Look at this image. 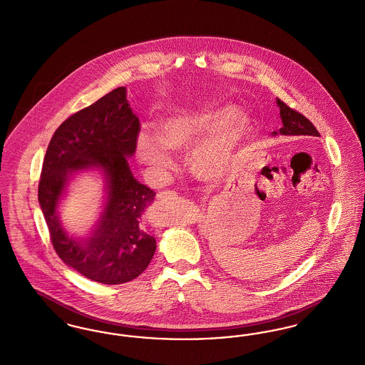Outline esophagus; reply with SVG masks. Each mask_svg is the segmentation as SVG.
<instances>
[{
	"label": "esophagus",
	"mask_w": 365,
	"mask_h": 365,
	"mask_svg": "<svg viewBox=\"0 0 365 365\" xmlns=\"http://www.w3.org/2000/svg\"><path fill=\"white\" fill-rule=\"evenodd\" d=\"M174 195H176L174 191H160V192L157 194V200H158V201H165V200H168V198H173Z\"/></svg>",
	"instance_id": "obj_1"
}]
</instances>
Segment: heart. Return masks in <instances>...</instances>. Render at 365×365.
Here are the masks:
<instances>
[{"mask_svg":"<svg viewBox=\"0 0 365 365\" xmlns=\"http://www.w3.org/2000/svg\"><path fill=\"white\" fill-rule=\"evenodd\" d=\"M252 130V118L241 109L202 108L185 110L157 122V137L139 133L135 153L158 179H164L174 168V158L168 150L186 152L192 174L216 180L232 165L243 142Z\"/></svg>","mask_w":365,"mask_h":365,"instance_id":"1","label":"heart"}]
</instances>
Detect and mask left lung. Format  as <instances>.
I'll return each mask as SVG.
<instances>
[{
  "instance_id": "1",
  "label": "left lung",
  "mask_w": 365,
  "mask_h": 365,
  "mask_svg": "<svg viewBox=\"0 0 365 365\" xmlns=\"http://www.w3.org/2000/svg\"><path fill=\"white\" fill-rule=\"evenodd\" d=\"M277 104L279 106L280 112V119H282V127L279 131H274L272 135H286V137H320L319 131L312 123L309 122L304 115L298 113L294 109L284 104L277 98Z\"/></svg>"
}]
</instances>
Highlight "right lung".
<instances>
[{"instance_id":"add662e5","label":"right lung","mask_w":365,"mask_h":365,"mask_svg":"<svg viewBox=\"0 0 365 365\" xmlns=\"http://www.w3.org/2000/svg\"><path fill=\"white\" fill-rule=\"evenodd\" d=\"M138 133L127 88L118 87L61 123L43 160L38 201L53 247L71 268L104 284L137 278L156 252V240L143 220L156 192L139 183L128 165ZM87 170L105 176L106 204L93 230L72 237L59 222L58 207L70 180Z\"/></svg>"}]
</instances>
